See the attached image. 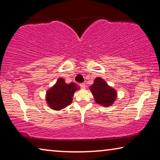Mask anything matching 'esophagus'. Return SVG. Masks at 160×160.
Segmentation results:
<instances>
[{
	"label": "esophagus",
	"mask_w": 160,
	"mask_h": 160,
	"mask_svg": "<svg viewBox=\"0 0 160 160\" xmlns=\"http://www.w3.org/2000/svg\"><path fill=\"white\" fill-rule=\"evenodd\" d=\"M80 86L82 88H85V83H84V82H82V83H80Z\"/></svg>",
	"instance_id": "esophagus-1"
}]
</instances>
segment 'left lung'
I'll return each instance as SVG.
<instances>
[{
    "label": "left lung",
    "instance_id": "8db88e82",
    "mask_svg": "<svg viewBox=\"0 0 160 160\" xmlns=\"http://www.w3.org/2000/svg\"><path fill=\"white\" fill-rule=\"evenodd\" d=\"M90 89L98 104L110 106L115 102L117 96L115 90L110 87L102 78H95L94 84L90 86Z\"/></svg>",
    "mask_w": 160,
    "mask_h": 160
}]
</instances>
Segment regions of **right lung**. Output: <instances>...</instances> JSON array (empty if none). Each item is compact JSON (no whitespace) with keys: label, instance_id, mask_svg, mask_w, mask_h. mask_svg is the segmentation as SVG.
<instances>
[{"label":"right lung","instance_id":"1","mask_svg":"<svg viewBox=\"0 0 160 160\" xmlns=\"http://www.w3.org/2000/svg\"><path fill=\"white\" fill-rule=\"evenodd\" d=\"M78 90L79 87L75 83L67 84L63 78H59L56 84L48 90L46 101L48 105L55 110L65 108L72 103L73 95Z\"/></svg>","mask_w":160,"mask_h":160}]
</instances>
